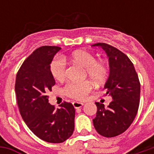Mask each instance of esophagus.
<instances>
[{
	"label": "esophagus",
	"mask_w": 154,
	"mask_h": 154,
	"mask_svg": "<svg viewBox=\"0 0 154 154\" xmlns=\"http://www.w3.org/2000/svg\"><path fill=\"white\" fill-rule=\"evenodd\" d=\"M72 105H73V106L76 108V109H78V108H81V107L83 106L84 104L82 102H78V101H74L72 102Z\"/></svg>",
	"instance_id": "obj_1"
}]
</instances>
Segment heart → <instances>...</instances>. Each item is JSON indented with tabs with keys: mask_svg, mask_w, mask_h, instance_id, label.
Returning a JSON list of instances; mask_svg holds the SVG:
<instances>
[{
	"mask_svg": "<svg viewBox=\"0 0 154 154\" xmlns=\"http://www.w3.org/2000/svg\"><path fill=\"white\" fill-rule=\"evenodd\" d=\"M69 60L85 67L86 74L95 83H101L106 80L109 72L107 64L102 60H96L93 54L87 51L77 50L68 57H56L51 62L50 72L55 80L63 81L66 77V63ZM92 89L89 81L82 82H69L64 87V93L74 100H84Z\"/></svg>",
	"mask_w": 154,
	"mask_h": 154,
	"instance_id": "1",
	"label": "heart"
}]
</instances>
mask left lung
Masks as SVG:
<instances>
[{
  "label": "left lung",
  "mask_w": 154,
  "mask_h": 154,
  "mask_svg": "<svg viewBox=\"0 0 154 154\" xmlns=\"http://www.w3.org/2000/svg\"><path fill=\"white\" fill-rule=\"evenodd\" d=\"M109 57L110 75L105 84L113 100L108 107L96 102L97 116L93 125L97 133L107 138L122 134L135 118L140 99V82L134 64L127 55L118 48L105 43H97Z\"/></svg>",
  "instance_id": "left-lung-1"
}]
</instances>
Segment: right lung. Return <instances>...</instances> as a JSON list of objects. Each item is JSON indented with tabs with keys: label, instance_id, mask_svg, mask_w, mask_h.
<instances>
[{
	"label": "right lung",
	"instance_id": "obj_1",
	"mask_svg": "<svg viewBox=\"0 0 154 154\" xmlns=\"http://www.w3.org/2000/svg\"><path fill=\"white\" fill-rule=\"evenodd\" d=\"M57 46H42L35 49L20 67L15 90L20 113L29 129L44 141L59 143L74 130L75 109L64 101L59 109L48 103V93L55 85L50 72Z\"/></svg>",
	"mask_w": 154,
	"mask_h": 154
}]
</instances>
